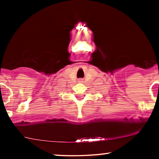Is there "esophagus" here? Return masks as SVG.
<instances>
[{
    "label": "esophagus",
    "mask_w": 159,
    "mask_h": 159,
    "mask_svg": "<svg viewBox=\"0 0 159 159\" xmlns=\"http://www.w3.org/2000/svg\"><path fill=\"white\" fill-rule=\"evenodd\" d=\"M78 82H82L81 80H80V81H78Z\"/></svg>",
    "instance_id": "34e87169"
}]
</instances>
